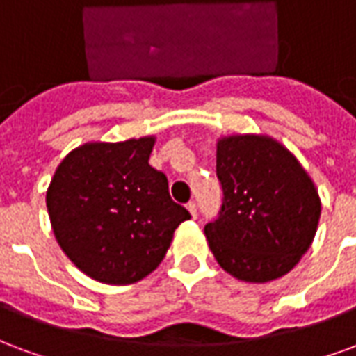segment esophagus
<instances>
[{"label":"esophagus","mask_w":356,"mask_h":356,"mask_svg":"<svg viewBox=\"0 0 356 356\" xmlns=\"http://www.w3.org/2000/svg\"><path fill=\"white\" fill-rule=\"evenodd\" d=\"M186 209H188L191 216L196 217V204H194V202H188V204H186Z\"/></svg>","instance_id":"1"}]
</instances>
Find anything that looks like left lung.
Listing matches in <instances>:
<instances>
[{"label": "left lung", "instance_id": "1", "mask_svg": "<svg viewBox=\"0 0 356 356\" xmlns=\"http://www.w3.org/2000/svg\"><path fill=\"white\" fill-rule=\"evenodd\" d=\"M217 177L223 206L204 229L217 263L242 282L288 275L321 219V196L305 168L282 143L246 133L217 140Z\"/></svg>", "mask_w": 356, "mask_h": 356}]
</instances>
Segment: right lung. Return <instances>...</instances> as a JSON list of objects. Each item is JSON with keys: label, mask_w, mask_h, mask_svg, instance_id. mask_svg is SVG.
Wrapping results in <instances>:
<instances>
[{"label": "right lung", "mask_w": 356, "mask_h": 356, "mask_svg": "<svg viewBox=\"0 0 356 356\" xmlns=\"http://www.w3.org/2000/svg\"><path fill=\"white\" fill-rule=\"evenodd\" d=\"M156 137L91 140L58 163L47 188L51 229L66 257L102 284L125 286L154 270L179 225L168 177L148 158Z\"/></svg>", "instance_id": "1"}]
</instances>
